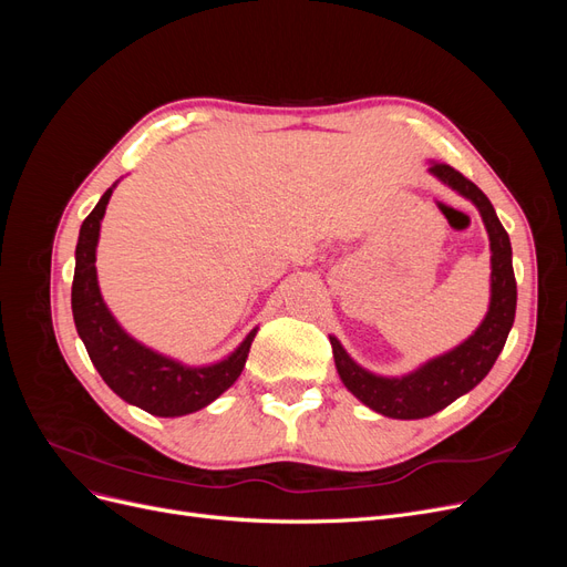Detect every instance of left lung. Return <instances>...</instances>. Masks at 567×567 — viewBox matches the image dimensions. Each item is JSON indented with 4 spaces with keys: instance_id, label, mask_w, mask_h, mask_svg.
<instances>
[{
    "instance_id": "left-lung-1",
    "label": "left lung",
    "mask_w": 567,
    "mask_h": 567,
    "mask_svg": "<svg viewBox=\"0 0 567 567\" xmlns=\"http://www.w3.org/2000/svg\"><path fill=\"white\" fill-rule=\"evenodd\" d=\"M427 173L442 184L454 188L456 194L468 198L480 217L485 221L492 250V277H489V310L480 321L473 336L456 346L454 350L440 357L427 359L425 364L404 375H379L364 367L340 346V340L331 336V348L340 381L354 394L359 402L379 411L388 419H425L437 414L440 409L450 406L461 394L473 390L485 379L494 367L496 357L504 350L508 331L516 319V277H513L511 241L508 234L496 217L489 198L480 188L444 163H431Z\"/></svg>"
}]
</instances>
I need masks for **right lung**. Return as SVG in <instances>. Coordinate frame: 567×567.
Wrapping results in <instances>:
<instances>
[{"label":"right lung","instance_id":"1","mask_svg":"<svg viewBox=\"0 0 567 567\" xmlns=\"http://www.w3.org/2000/svg\"><path fill=\"white\" fill-rule=\"evenodd\" d=\"M115 184L99 198L96 208L80 227L71 293L78 336L82 338L84 348H87L99 375L117 398L163 419L194 414V411L208 406L236 383L246 367L250 342L257 329H252L241 346L229 357L219 359V362L186 367L173 357L146 348L144 342L134 340L117 323L109 305L101 298L94 265L101 219L106 215V205Z\"/></svg>","mask_w":567,"mask_h":567}]
</instances>
